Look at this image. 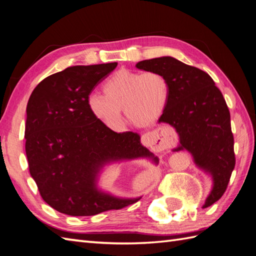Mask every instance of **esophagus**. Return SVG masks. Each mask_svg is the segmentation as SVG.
I'll use <instances>...</instances> for the list:
<instances>
[{
    "mask_svg": "<svg viewBox=\"0 0 256 256\" xmlns=\"http://www.w3.org/2000/svg\"><path fill=\"white\" fill-rule=\"evenodd\" d=\"M140 142L146 148L155 150H164L175 143V138L170 128H160L153 132H148L142 135Z\"/></svg>",
    "mask_w": 256,
    "mask_h": 256,
    "instance_id": "1",
    "label": "esophagus"
}]
</instances>
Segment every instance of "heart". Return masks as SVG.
Returning a JSON list of instances; mask_svg holds the SVG:
<instances>
[{
  "label": "heart",
  "mask_w": 256,
  "mask_h": 256,
  "mask_svg": "<svg viewBox=\"0 0 256 256\" xmlns=\"http://www.w3.org/2000/svg\"><path fill=\"white\" fill-rule=\"evenodd\" d=\"M104 96L90 94L89 111L108 128L116 130L125 116L138 126H150L164 113L170 98V82L158 72L120 69L102 84Z\"/></svg>",
  "instance_id": "obj_1"
}]
</instances>
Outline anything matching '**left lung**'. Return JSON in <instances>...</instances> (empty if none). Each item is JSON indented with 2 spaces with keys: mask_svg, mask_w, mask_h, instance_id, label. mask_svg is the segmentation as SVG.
Here are the masks:
<instances>
[{
  "mask_svg": "<svg viewBox=\"0 0 256 256\" xmlns=\"http://www.w3.org/2000/svg\"><path fill=\"white\" fill-rule=\"evenodd\" d=\"M145 72H158L170 82V98L158 123L176 130L179 143L172 152L188 150L194 164L209 174L212 189L202 208L218 201L236 166L230 112L210 76L170 56L136 64Z\"/></svg>",
  "mask_w": 256,
  "mask_h": 256,
  "instance_id": "obj_1",
  "label": "left lung"
}]
</instances>
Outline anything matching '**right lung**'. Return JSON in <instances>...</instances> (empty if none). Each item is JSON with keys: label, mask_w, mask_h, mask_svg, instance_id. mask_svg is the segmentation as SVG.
Returning <instances> with one entry per match:
<instances>
[{"label": "right lung", "mask_w": 256, "mask_h": 256, "mask_svg": "<svg viewBox=\"0 0 256 256\" xmlns=\"http://www.w3.org/2000/svg\"><path fill=\"white\" fill-rule=\"evenodd\" d=\"M116 66L69 67L40 81L27 103L25 150L30 176L45 202L62 214L94 216L140 199L118 198L98 188L104 166L154 157L138 133L114 132L89 111V94Z\"/></svg>", "instance_id": "right-lung-1"}]
</instances>
